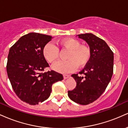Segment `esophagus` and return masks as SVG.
Returning <instances> with one entry per match:
<instances>
[{"label":"esophagus","instance_id":"1","mask_svg":"<svg viewBox=\"0 0 128 128\" xmlns=\"http://www.w3.org/2000/svg\"><path fill=\"white\" fill-rule=\"evenodd\" d=\"M69 77H70V75H69V74H64V75H63V78H64V79L68 78Z\"/></svg>","mask_w":128,"mask_h":128}]
</instances>
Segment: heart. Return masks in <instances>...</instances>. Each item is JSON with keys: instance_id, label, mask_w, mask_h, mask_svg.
I'll list each match as a JSON object with an SVG mask.
<instances>
[{"instance_id": "1", "label": "heart", "mask_w": 128, "mask_h": 128, "mask_svg": "<svg viewBox=\"0 0 128 128\" xmlns=\"http://www.w3.org/2000/svg\"><path fill=\"white\" fill-rule=\"evenodd\" d=\"M60 43L69 50L66 57L67 60L56 62L52 66L53 70L62 73H70L74 71L77 66L78 68H82L88 63L91 58V50L88 47L80 45L79 41L71 38L61 40ZM42 53L48 62L54 63L59 58L60 50L56 46L49 42L44 47Z\"/></svg>"}]
</instances>
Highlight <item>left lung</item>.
I'll list each match as a JSON object with an SVG mask.
<instances>
[{"instance_id": "8db88e82", "label": "left lung", "mask_w": 128, "mask_h": 128, "mask_svg": "<svg viewBox=\"0 0 128 128\" xmlns=\"http://www.w3.org/2000/svg\"><path fill=\"white\" fill-rule=\"evenodd\" d=\"M77 36L88 44L91 58L79 74L72 75L76 86L68 91V96L73 102L85 105L93 102L105 92L112 76L114 54L105 41L92 33Z\"/></svg>"}]
</instances>
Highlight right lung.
<instances>
[{"instance_id": "right-lung-1", "label": "right lung", "mask_w": 128, "mask_h": 128, "mask_svg": "<svg viewBox=\"0 0 128 128\" xmlns=\"http://www.w3.org/2000/svg\"><path fill=\"white\" fill-rule=\"evenodd\" d=\"M52 38V36L31 32L20 38L9 51L8 78L17 96L29 105L48 99L53 84L63 79L62 74L53 70L42 73L49 67L43 48Z\"/></svg>"}]
</instances>
